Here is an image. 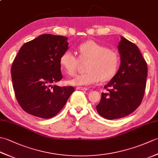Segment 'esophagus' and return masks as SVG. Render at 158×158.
<instances>
[{
	"mask_svg": "<svg viewBox=\"0 0 158 158\" xmlns=\"http://www.w3.org/2000/svg\"><path fill=\"white\" fill-rule=\"evenodd\" d=\"M77 89H79V90H87L88 89V88H85V87H77Z\"/></svg>",
	"mask_w": 158,
	"mask_h": 158,
	"instance_id": "obj_1",
	"label": "esophagus"
}]
</instances>
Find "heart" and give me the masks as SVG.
<instances>
[{
	"instance_id": "heart-1",
	"label": "heart",
	"mask_w": 158,
	"mask_h": 158,
	"mask_svg": "<svg viewBox=\"0 0 158 158\" xmlns=\"http://www.w3.org/2000/svg\"><path fill=\"white\" fill-rule=\"evenodd\" d=\"M79 58L69 49H66L60 57L62 69L70 75L75 74L79 60H88L85 70L88 71L76 75L69 83L75 85H89L97 83L101 79L109 81L115 75L119 69L120 59L115 50L94 41H87L77 48Z\"/></svg>"
}]
</instances>
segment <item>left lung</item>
<instances>
[{
  "label": "left lung",
  "instance_id": "obj_1",
  "mask_svg": "<svg viewBox=\"0 0 158 158\" xmlns=\"http://www.w3.org/2000/svg\"><path fill=\"white\" fill-rule=\"evenodd\" d=\"M119 43L121 64L116 75L105 86L96 106L97 112L107 119L130 115L141 103L146 88L147 64L135 43L123 36Z\"/></svg>",
  "mask_w": 158,
  "mask_h": 158
}]
</instances>
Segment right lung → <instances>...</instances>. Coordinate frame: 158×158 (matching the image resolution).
<instances>
[{"label": "right lung", "instance_id": "obj_1", "mask_svg": "<svg viewBox=\"0 0 158 158\" xmlns=\"http://www.w3.org/2000/svg\"><path fill=\"white\" fill-rule=\"evenodd\" d=\"M67 37L45 34L23 44L12 64L15 96L26 113L54 117L75 91L73 86L52 85L62 79L60 57L68 49Z\"/></svg>", "mask_w": 158, "mask_h": 158}]
</instances>
